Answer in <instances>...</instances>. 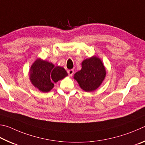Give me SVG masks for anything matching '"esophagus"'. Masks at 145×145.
Returning a JSON list of instances; mask_svg holds the SVG:
<instances>
[{"instance_id":"34e87169","label":"esophagus","mask_w":145,"mask_h":145,"mask_svg":"<svg viewBox=\"0 0 145 145\" xmlns=\"http://www.w3.org/2000/svg\"><path fill=\"white\" fill-rule=\"evenodd\" d=\"M67 73H68V74H69V76H72V74H74V70H72V69L68 70Z\"/></svg>"}]
</instances>
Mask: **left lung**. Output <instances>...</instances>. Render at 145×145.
Returning a JSON list of instances; mask_svg holds the SVG:
<instances>
[{
    "label": "left lung",
    "mask_w": 145,
    "mask_h": 145,
    "mask_svg": "<svg viewBox=\"0 0 145 145\" xmlns=\"http://www.w3.org/2000/svg\"><path fill=\"white\" fill-rule=\"evenodd\" d=\"M82 69L74 74V78L85 92L97 89L105 80L106 71L102 61L95 56L83 61Z\"/></svg>",
    "instance_id": "left-lung-1"
}]
</instances>
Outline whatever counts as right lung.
I'll use <instances>...</instances> for the list:
<instances>
[{"mask_svg":"<svg viewBox=\"0 0 145 145\" xmlns=\"http://www.w3.org/2000/svg\"><path fill=\"white\" fill-rule=\"evenodd\" d=\"M67 76L64 68L55 66L52 63L38 58L32 65L29 71L32 84L42 92H48L57 83Z\"/></svg>","mask_w":145,"mask_h":145,"instance_id":"1","label":"right lung"}]
</instances>
